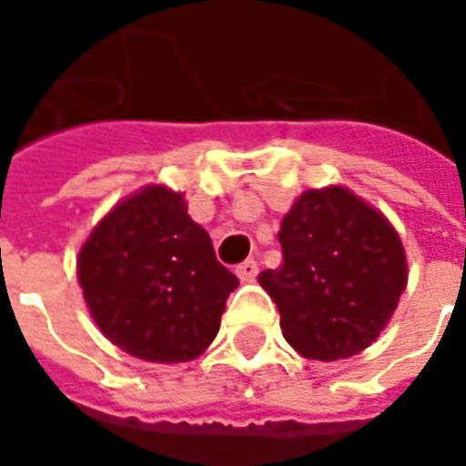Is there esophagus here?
<instances>
[{
    "label": "esophagus",
    "mask_w": 466,
    "mask_h": 466,
    "mask_svg": "<svg viewBox=\"0 0 466 466\" xmlns=\"http://www.w3.org/2000/svg\"><path fill=\"white\" fill-rule=\"evenodd\" d=\"M237 276L242 279V281H252L255 276H258V263L255 260H245V263L237 265Z\"/></svg>",
    "instance_id": "obj_1"
}]
</instances>
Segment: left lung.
Wrapping results in <instances>:
<instances>
[{"instance_id": "8db88e82", "label": "left lung", "mask_w": 466, "mask_h": 466, "mask_svg": "<svg viewBox=\"0 0 466 466\" xmlns=\"http://www.w3.org/2000/svg\"><path fill=\"white\" fill-rule=\"evenodd\" d=\"M283 265L260 286L279 304L283 338L301 356H356L390 322L408 283L392 224L345 187L307 190L279 232Z\"/></svg>"}]
</instances>
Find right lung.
I'll return each instance as SVG.
<instances>
[{
  "label": "right lung",
  "mask_w": 466,
  "mask_h": 466,
  "mask_svg": "<svg viewBox=\"0 0 466 466\" xmlns=\"http://www.w3.org/2000/svg\"><path fill=\"white\" fill-rule=\"evenodd\" d=\"M76 273L97 328L126 353L157 363L201 356L239 286L183 196L162 185L118 203L95 227Z\"/></svg>",
  "instance_id": "obj_1"
}]
</instances>
